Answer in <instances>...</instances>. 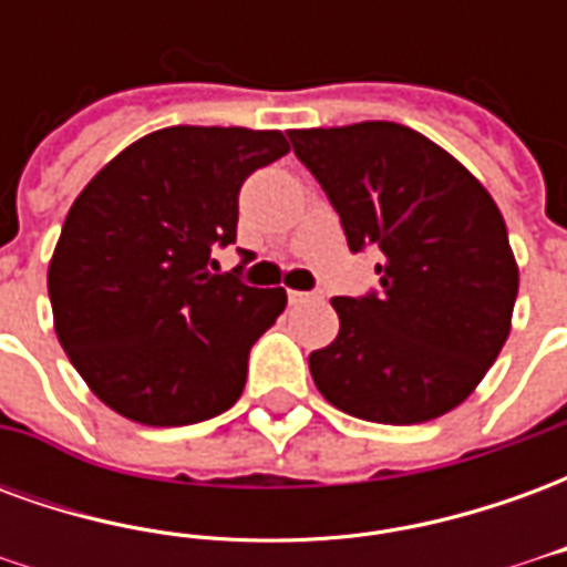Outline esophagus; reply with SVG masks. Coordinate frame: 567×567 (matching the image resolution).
<instances>
[{
  "label": "esophagus",
  "mask_w": 567,
  "mask_h": 567,
  "mask_svg": "<svg viewBox=\"0 0 567 567\" xmlns=\"http://www.w3.org/2000/svg\"><path fill=\"white\" fill-rule=\"evenodd\" d=\"M316 297L319 295H312V291H288V300H291V303H307V300H316Z\"/></svg>",
  "instance_id": "obj_1"
}]
</instances>
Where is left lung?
<instances>
[{
  "mask_svg": "<svg viewBox=\"0 0 567 567\" xmlns=\"http://www.w3.org/2000/svg\"><path fill=\"white\" fill-rule=\"evenodd\" d=\"M349 248L382 251L380 295L333 297L340 333L309 355L324 401L419 425L471 398L511 333L519 267L501 209L437 142L392 121L288 130Z\"/></svg>",
  "mask_w": 567,
  "mask_h": 567,
  "instance_id": "8db88e82",
  "label": "left lung"
}]
</instances>
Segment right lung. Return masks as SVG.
<instances>
[{
    "mask_svg": "<svg viewBox=\"0 0 567 567\" xmlns=\"http://www.w3.org/2000/svg\"><path fill=\"white\" fill-rule=\"evenodd\" d=\"M288 151L279 130L163 127L75 197L48 264L54 331L117 416L194 425L239 401L288 295L212 272L209 255L236 239L243 182Z\"/></svg>",
    "mask_w": 567,
    "mask_h": 567,
    "instance_id": "obj_1",
    "label": "right lung"
}]
</instances>
